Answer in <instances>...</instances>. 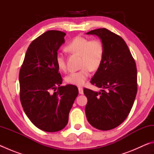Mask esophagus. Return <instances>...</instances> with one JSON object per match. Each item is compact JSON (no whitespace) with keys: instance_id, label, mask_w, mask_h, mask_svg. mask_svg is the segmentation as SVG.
I'll return each mask as SVG.
<instances>
[{"instance_id":"34e87169","label":"esophagus","mask_w":154,"mask_h":154,"mask_svg":"<svg viewBox=\"0 0 154 154\" xmlns=\"http://www.w3.org/2000/svg\"><path fill=\"white\" fill-rule=\"evenodd\" d=\"M78 90H79V93L80 94H83V89L82 88H78Z\"/></svg>"}]
</instances>
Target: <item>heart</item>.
I'll return each mask as SVG.
<instances>
[{
	"mask_svg": "<svg viewBox=\"0 0 154 154\" xmlns=\"http://www.w3.org/2000/svg\"><path fill=\"white\" fill-rule=\"evenodd\" d=\"M66 49L70 53L81 56L80 65L82 67L79 71L71 72L66 77V82L69 84L82 86L90 76L91 70L96 71L102 63L105 52L103 43L98 38L90 40L86 37L77 36L67 44ZM56 62L60 70L66 69V60L63 54H57Z\"/></svg>",
	"mask_w": 154,
	"mask_h": 154,
	"instance_id": "b5f03b06",
	"label": "heart"
}]
</instances>
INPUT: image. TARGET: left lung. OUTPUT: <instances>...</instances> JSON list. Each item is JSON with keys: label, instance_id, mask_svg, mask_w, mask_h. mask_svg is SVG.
Masks as SVG:
<instances>
[{"label": "left lung", "instance_id": "1", "mask_svg": "<svg viewBox=\"0 0 154 154\" xmlns=\"http://www.w3.org/2000/svg\"><path fill=\"white\" fill-rule=\"evenodd\" d=\"M87 34L100 38L105 52L102 63L90 81L102 89L98 92L83 89L88 98L85 114L93 127L109 130L126 119L133 106L137 92L136 63L120 36L104 28Z\"/></svg>", "mask_w": 154, "mask_h": 154}]
</instances>
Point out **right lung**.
I'll return each instance as SVG.
<instances>
[{
  "instance_id": "right-lung-1",
  "label": "right lung",
  "mask_w": 154,
  "mask_h": 154,
  "mask_svg": "<svg viewBox=\"0 0 154 154\" xmlns=\"http://www.w3.org/2000/svg\"><path fill=\"white\" fill-rule=\"evenodd\" d=\"M65 35L62 31L48 30L32 41L20 71L22 107L31 122L45 132H57L66 126L79 94L75 85H60L56 58Z\"/></svg>"
}]
</instances>
